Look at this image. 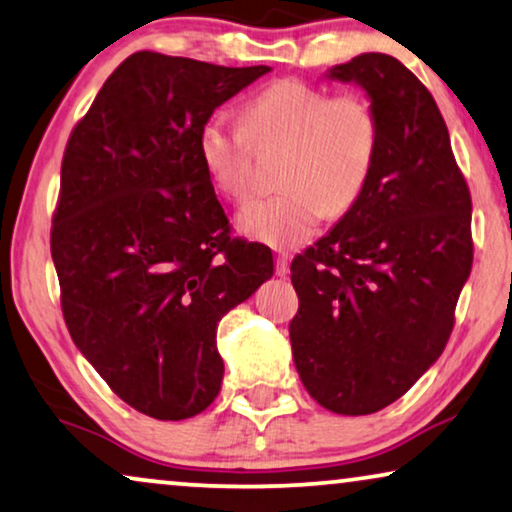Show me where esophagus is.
Masks as SVG:
<instances>
[{
	"label": "esophagus",
	"mask_w": 512,
	"mask_h": 512,
	"mask_svg": "<svg viewBox=\"0 0 512 512\" xmlns=\"http://www.w3.org/2000/svg\"><path fill=\"white\" fill-rule=\"evenodd\" d=\"M276 273L280 278H285L287 273H290V255H287V253L276 255Z\"/></svg>",
	"instance_id": "obj_1"
}]
</instances>
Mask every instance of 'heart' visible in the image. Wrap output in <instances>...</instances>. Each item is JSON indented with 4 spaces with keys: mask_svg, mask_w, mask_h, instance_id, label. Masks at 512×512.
Instances as JSON below:
<instances>
[{
    "mask_svg": "<svg viewBox=\"0 0 512 512\" xmlns=\"http://www.w3.org/2000/svg\"><path fill=\"white\" fill-rule=\"evenodd\" d=\"M285 146L283 190L243 208L239 229L271 248L306 243L325 215H343L362 199L380 153V118L357 92L331 95L299 78H278L241 106V125L222 115L197 134L208 181L236 204L255 194V150Z\"/></svg>",
    "mask_w": 512,
    "mask_h": 512,
    "instance_id": "1",
    "label": "heart"
}]
</instances>
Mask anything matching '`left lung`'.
<instances>
[{
  "label": "left lung",
  "mask_w": 512,
  "mask_h": 512,
  "mask_svg": "<svg viewBox=\"0 0 512 512\" xmlns=\"http://www.w3.org/2000/svg\"><path fill=\"white\" fill-rule=\"evenodd\" d=\"M369 92L380 153L362 199L292 259V355L308 394L338 415L403 397L441 357L471 273V192L431 92L392 55L331 69Z\"/></svg>",
  "instance_id": "obj_1"
}]
</instances>
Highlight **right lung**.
<instances>
[{"instance_id":"right-lung-1","label":"right lung","mask_w":512,"mask_h":512,"mask_svg":"<svg viewBox=\"0 0 512 512\" xmlns=\"http://www.w3.org/2000/svg\"><path fill=\"white\" fill-rule=\"evenodd\" d=\"M269 67L129 55L71 129L50 255L76 348L118 397L185 420L218 397L215 331L273 273L262 243L232 236L197 134Z\"/></svg>"}]
</instances>
